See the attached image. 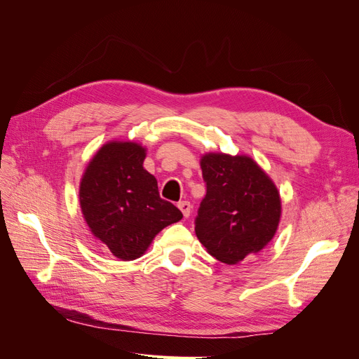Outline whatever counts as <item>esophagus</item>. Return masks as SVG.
Here are the masks:
<instances>
[{
  "instance_id": "obj_1",
  "label": "esophagus",
  "mask_w": 359,
  "mask_h": 359,
  "mask_svg": "<svg viewBox=\"0 0 359 359\" xmlns=\"http://www.w3.org/2000/svg\"><path fill=\"white\" fill-rule=\"evenodd\" d=\"M178 208L181 210V212H182V215L186 217H190V212H191V205H190V202L189 201H182V202H180L178 203Z\"/></svg>"
}]
</instances>
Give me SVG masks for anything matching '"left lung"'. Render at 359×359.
Here are the masks:
<instances>
[{"label": "left lung", "mask_w": 359, "mask_h": 359, "mask_svg": "<svg viewBox=\"0 0 359 359\" xmlns=\"http://www.w3.org/2000/svg\"><path fill=\"white\" fill-rule=\"evenodd\" d=\"M201 169L206 194L194 231L212 257L236 265L273 241L281 219L280 193L247 154L205 153Z\"/></svg>", "instance_id": "8db88e82"}]
</instances>
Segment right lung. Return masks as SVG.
I'll return each mask as SVG.
<instances>
[{"label": "right lung", "instance_id": "right-lung-1", "mask_svg": "<svg viewBox=\"0 0 359 359\" xmlns=\"http://www.w3.org/2000/svg\"><path fill=\"white\" fill-rule=\"evenodd\" d=\"M147 148L135 140L112 139L86 165L79 184L85 223L119 260L145 255L156 235L182 219L163 201L157 180L144 168Z\"/></svg>", "mask_w": 359, "mask_h": 359}]
</instances>
